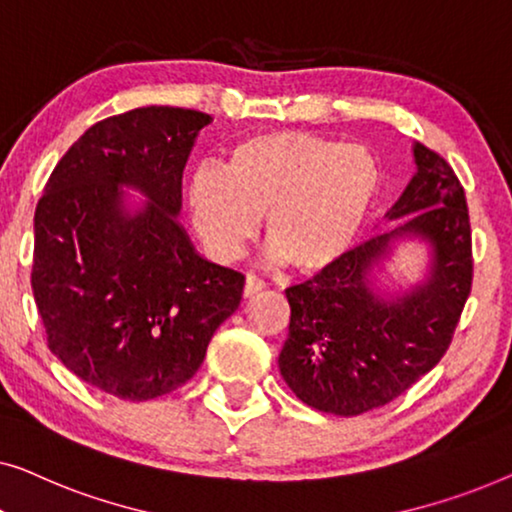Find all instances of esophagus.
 Listing matches in <instances>:
<instances>
[{
	"label": "esophagus",
	"instance_id": "34e87169",
	"mask_svg": "<svg viewBox=\"0 0 512 512\" xmlns=\"http://www.w3.org/2000/svg\"><path fill=\"white\" fill-rule=\"evenodd\" d=\"M264 280H259L257 276H248L246 278V285H243V297L246 299H253V297H257L259 292L264 290Z\"/></svg>",
	"mask_w": 512,
	"mask_h": 512
}]
</instances>
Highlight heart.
Masks as SVG:
<instances>
[{"instance_id": "heart-1", "label": "heart", "mask_w": 512, "mask_h": 512, "mask_svg": "<svg viewBox=\"0 0 512 512\" xmlns=\"http://www.w3.org/2000/svg\"><path fill=\"white\" fill-rule=\"evenodd\" d=\"M378 187V162L366 148L278 129L236 143L222 169L194 171L185 204L194 232L220 262L241 253L264 215L276 253L297 271L315 273L352 248Z\"/></svg>"}]
</instances>
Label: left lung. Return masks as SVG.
I'll use <instances>...</instances> for the list:
<instances>
[{
	"mask_svg": "<svg viewBox=\"0 0 512 512\" xmlns=\"http://www.w3.org/2000/svg\"><path fill=\"white\" fill-rule=\"evenodd\" d=\"M413 162V178L385 213L399 225L285 290L292 313L280 376L322 413L352 417L397 399L441 362L469 299L471 225L462 185L422 143H413ZM403 245L425 250V271L394 286L386 264Z\"/></svg>",
	"mask_w": 512,
	"mask_h": 512,
	"instance_id": "8db88e82",
	"label": "left lung"
}]
</instances>
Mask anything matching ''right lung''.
I'll use <instances>...</instances> for the list:
<instances>
[{
  "label": "right lung",
  "instance_id": "right-lung-1",
  "mask_svg": "<svg viewBox=\"0 0 512 512\" xmlns=\"http://www.w3.org/2000/svg\"><path fill=\"white\" fill-rule=\"evenodd\" d=\"M211 120L143 106L97 122L37 204L32 292L48 348L111 397L178 390L239 308L241 273L199 255L178 222L183 169Z\"/></svg>",
  "mask_w": 512,
  "mask_h": 512
}]
</instances>
